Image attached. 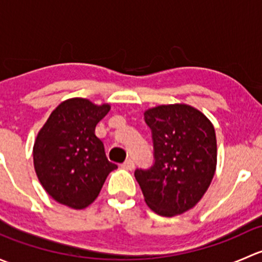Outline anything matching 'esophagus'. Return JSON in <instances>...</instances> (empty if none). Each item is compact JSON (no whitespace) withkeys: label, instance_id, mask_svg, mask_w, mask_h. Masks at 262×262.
I'll return each mask as SVG.
<instances>
[{"label":"esophagus","instance_id":"obj_1","mask_svg":"<svg viewBox=\"0 0 262 262\" xmlns=\"http://www.w3.org/2000/svg\"><path fill=\"white\" fill-rule=\"evenodd\" d=\"M121 167H123L124 170H129V171H130V170H133V168H134V162L132 160H126L125 162H124L123 165H121Z\"/></svg>","mask_w":262,"mask_h":262}]
</instances>
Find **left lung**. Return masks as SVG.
I'll list each match as a JSON object with an SVG mask.
<instances>
[{"label":"left lung","mask_w":262,"mask_h":262,"mask_svg":"<svg viewBox=\"0 0 262 262\" xmlns=\"http://www.w3.org/2000/svg\"><path fill=\"white\" fill-rule=\"evenodd\" d=\"M152 132L155 163L134 176L147 205L162 216L191 209L209 187L216 167L213 124L185 104L160 105L144 113Z\"/></svg>","instance_id":"left-lung-1"}]
</instances>
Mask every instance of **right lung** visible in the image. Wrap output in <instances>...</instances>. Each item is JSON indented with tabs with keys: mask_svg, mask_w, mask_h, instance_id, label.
Segmentation results:
<instances>
[{
	"mask_svg": "<svg viewBox=\"0 0 262 262\" xmlns=\"http://www.w3.org/2000/svg\"><path fill=\"white\" fill-rule=\"evenodd\" d=\"M110 105L75 97L60 102L39 130L33 148L34 167L41 186L55 200L73 209L89 207L107 175L118 168L95 136Z\"/></svg>",
	"mask_w": 262,
	"mask_h": 262,
	"instance_id": "1",
	"label": "right lung"
}]
</instances>
